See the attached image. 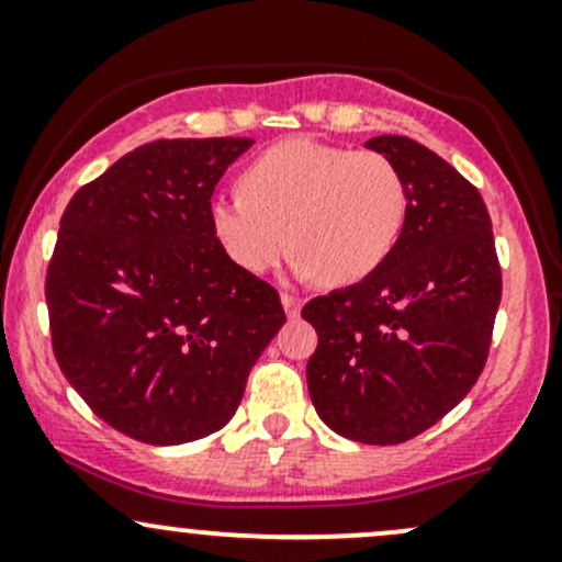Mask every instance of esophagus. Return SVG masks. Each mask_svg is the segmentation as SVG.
<instances>
[{"label":"esophagus","mask_w":562,"mask_h":562,"mask_svg":"<svg viewBox=\"0 0 562 562\" xmlns=\"http://www.w3.org/2000/svg\"><path fill=\"white\" fill-rule=\"evenodd\" d=\"M282 308H285L288 319H299L301 308H303V301L295 299V295H290V293H282Z\"/></svg>","instance_id":"esophagus-1"}]
</instances>
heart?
Returning <instances> with one entry per match:
<instances>
[{"label": "heart", "instance_id": "1", "mask_svg": "<svg viewBox=\"0 0 562 562\" xmlns=\"http://www.w3.org/2000/svg\"><path fill=\"white\" fill-rule=\"evenodd\" d=\"M238 191L209 204V227L248 274L272 272L293 243L303 277L353 285L390 259L408 216V186L387 154L314 138L263 148L243 167Z\"/></svg>", "mask_w": 562, "mask_h": 562}]
</instances>
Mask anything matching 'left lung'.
Listing matches in <instances>:
<instances>
[{
    "label": "left lung",
    "mask_w": 562,
    "mask_h": 562,
    "mask_svg": "<svg viewBox=\"0 0 562 562\" xmlns=\"http://www.w3.org/2000/svg\"><path fill=\"white\" fill-rule=\"evenodd\" d=\"M401 167L408 216L390 259L301 316L319 342L306 363L322 422L363 445H401L469 395L492 346L503 272L482 193L405 135L367 140Z\"/></svg>",
    "instance_id": "obj_1"
}]
</instances>
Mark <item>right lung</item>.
<instances>
[{
    "label": "right lung",
    "mask_w": 562,
    "mask_h": 562,
    "mask_svg": "<svg viewBox=\"0 0 562 562\" xmlns=\"http://www.w3.org/2000/svg\"><path fill=\"white\" fill-rule=\"evenodd\" d=\"M251 138H161L72 195L46 269L52 348L112 429L182 445L238 411L285 324L269 282L227 259L209 227L214 186Z\"/></svg>",
    "instance_id": "add662e5"
}]
</instances>
